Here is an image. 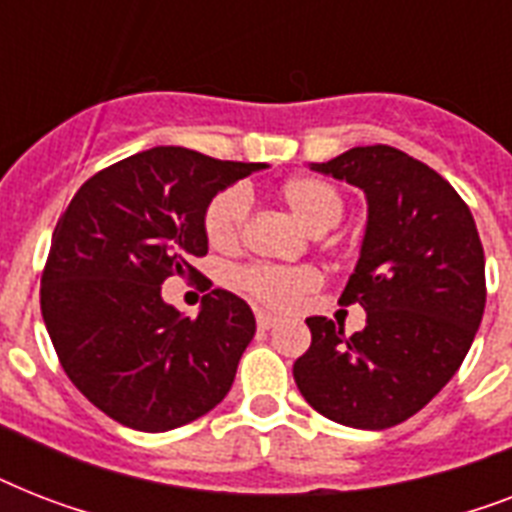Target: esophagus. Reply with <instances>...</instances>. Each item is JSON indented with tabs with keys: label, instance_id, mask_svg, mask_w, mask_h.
Listing matches in <instances>:
<instances>
[{
	"label": "esophagus",
	"instance_id": "obj_1",
	"mask_svg": "<svg viewBox=\"0 0 512 512\" xmlns=\"http://www.w3.org/2000/svg\"><path fill=\"white\" fill-rule=\"evenodd\" d=\"M276 324H279V319H276V316H271V313H263V311L257 313V327L263 329V332L273 329Z\"/></svg>",
	"mask_w": 512,
	"mask_h": 512
}]
</instances>
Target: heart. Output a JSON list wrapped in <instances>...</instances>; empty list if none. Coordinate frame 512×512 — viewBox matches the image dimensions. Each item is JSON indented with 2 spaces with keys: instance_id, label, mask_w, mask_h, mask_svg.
Wrapping results in <instances>:
<instances>
[{
  "instance_id": "1",
  "label": "heart",
  "mask_w": 512,
  "mask_h": 512,
  "mask_svg": "<svg viewBox=\"0 0 512 512\" xmlns=\"http://www.w3.org/2000/svg\"><path fill=\"white\" fill-rule=\"evenodd\" d=\"M279 201L311 233L335 228L345 215V196L327 180L313 175L289 177L276 191ZM249 220V196L244 188H225L215 193L204 209V236L209 247L231 252L241 244ZM239 287L252 300L273 311L295 308L305 295L321 287V273L313 265H249L239 273Z\"/></svg>"
}]
</instances>
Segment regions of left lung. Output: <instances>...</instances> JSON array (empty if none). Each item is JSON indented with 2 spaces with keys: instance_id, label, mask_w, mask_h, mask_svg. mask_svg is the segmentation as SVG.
<instances>
[{
  "instance_id": "8db88e82",
  "label": "left lung",
  "mask_w": 512,
  "mask_h": 512,
  "mask_svg": "<svg viewBox=\"0 0 512 512\" xmlns=\"http://www.w3.org/2000/svg\"><path fill=\"white\" fill-rule=\"evenodd\" d=\"M316 172L366 193L369 220L340 305L366 327L345 335L311 316V348L292 366L303 398L329 420L385 430L417 414L468 356L486 305L484 247L460 193L390 146H358Z\"/></svg>"
}]
</instances>
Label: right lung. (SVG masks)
Listing matches in <instances>:
<instances>
[{"instance_id": "obj_1", "label": "right lung", "mask_w": 512, "mask_h": 512, "mask_svg": "<svg viewBox=\"0 0 512 512\" xmlns=\"http://www.w3.org/2000/svg\"><path fill=\"white\" fill-rule=\"evenodd\" d=\"M156 146L76 191L52 233L42 319L63 372L111 420L164 433L199 420L231 390L255 337L241 297L212 289L196 319L162 300L170 276L201 279L204 209L217 191L265 170Z\"/></svg>"}]
</instances>
